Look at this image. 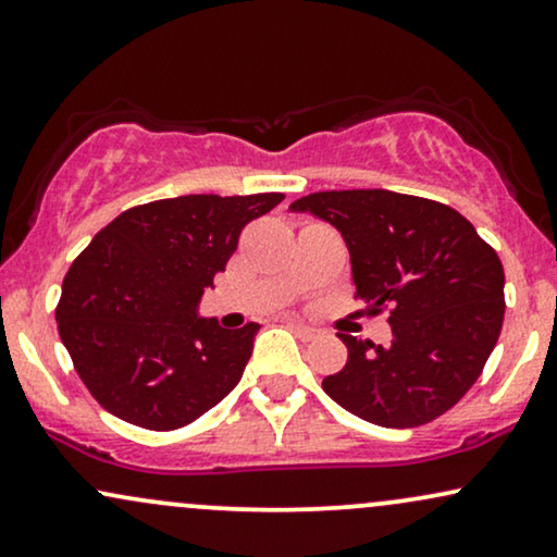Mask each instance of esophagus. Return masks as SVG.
<instances>
[{
  "mask_svg": "<svg viewBox=\"0 0 557 557\" xmlns=\"http://www.w3.org/2000/svg\"><path fill=\"white\" fill-rule=\"evenodd\" d=\"M286 325H289L292 331H294V335H297V338H301V341H312L314 335H318V331H314V327L305 325V322H299V320H286Z\"/></svg>",
  "mask_w": 557,
  "mask_h": 557,
  "instance_id": "obj_1",
  "label": "esophagus"
}]
</instances>
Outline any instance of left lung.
I'll return each instance as SVG.
<instances>
[{"label": "left lung", "instance_id": "1", "mask_svg": "<svg viewBox=\"0 0 557 557\" xmlns=\"http://www.w3.org/2000/svg\"><path fill=\"white\" fill-rule=\"evenodd\" d=\"M292 211L331 222L351 252L369 314L389 310L393 343L341 333L348 361L322 389L387 429L434 421L483 374L504 325V265L451 206L395 190H322Z\"/></svg>", "mask_w": 557, "mask_h": 557}]
</instances>
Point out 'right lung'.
<instances>
[{"mask_svg":"<svg viewBox=\"0 0 557 557\" xmlns=\"http://www.w3.org/2000/svg\"><path fill=\"white\" fill-rule=\"evenodd\" d=\"M284 194L177 196L102 226L61 286L57 322L79 380L108 413L149 431L194 423L237 387L258 322L196 314L239 232Z\"/></svg>","mask_w":557,"mask_h":557,"instance_id":"1","label":"right lung"}]
</instances>
